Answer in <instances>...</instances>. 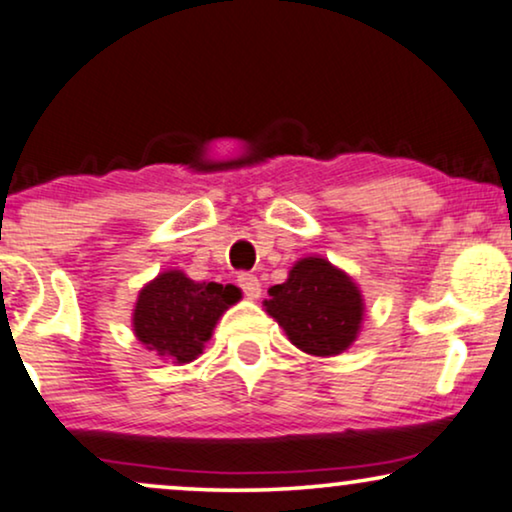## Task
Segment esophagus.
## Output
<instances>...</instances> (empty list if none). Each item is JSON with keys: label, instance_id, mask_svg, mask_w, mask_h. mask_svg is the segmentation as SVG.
<instances>
[{"label": "esophagus", "instance_id": "obj_1", "mask_svg": "<svg viewBox=\"0 0 512 512\" xmlns=\"http://www.w3.org/2000/svg\"><path fill=\"white\" fill-rule=\"evenodd\" d=\"M237 282H239V287H242L246 299L254 301V299H258V296H261V282H258L256 275L242 273V275H239Z\"/></svg>", "mask_w": 512, "mask_h": 512}]
</instances>
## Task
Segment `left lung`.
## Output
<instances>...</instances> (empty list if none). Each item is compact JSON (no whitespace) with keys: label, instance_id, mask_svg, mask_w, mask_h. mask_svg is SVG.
I'll return each instance as SVG.
<instances>
[{"label":"left lung","instance_id":"1","mask_svg":"<svg viewBox=\"0 0 512 512\" xmlns=\"http://www.w3.org/2000/svg\"><path fill=\"white\" fill-rule=\"evenodd\" d=\"M268 315L296 349L311 356H337L356 342L365 304L361 289L330 261L306 256L296 261L282 285L268 289Z\"/></svg>","mask_w":512,"mask_h":512}]
</instances>
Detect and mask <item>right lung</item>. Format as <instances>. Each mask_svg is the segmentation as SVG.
Listing matches in <instances>:
<instances>
[{
    "instance_id": "add662e5",
    "label": "right lung",
    "mask_w": 512,
    "mask_h": 512,
    "mask_svg": "<svg viewBox=\"0 0 512 512\" xmlns=\"http://www.w3.org/2000/svg\"><path fill=\"white\" fill-rule=\"evenodd\" d=\"M239 299L235 285L194 282L182 270H166L142 287L132 330L156 356L189 363L204 351L220 315Z\"/></svg>"
}]
</instances>
